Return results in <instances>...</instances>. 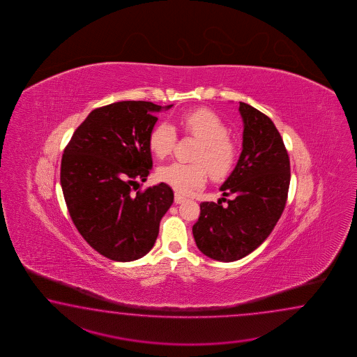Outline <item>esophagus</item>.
I'll use <instances>...</instances> for the list:
<instances>
[{"label": "esophagus", "instance_id": "obj_1", "mask_svg": "<svg viewBox=\"0 0 357 357\" xmlns=\"http://www.w3.org/2000/svg\"><path fill=\"white\" fill-rule=\"evenodd\" d=\"M183 202H186V197H182V195H180V194H177L176 192L175 194V203L176 204H182Z\"/></svg>", "mask_w": 357, "mask_h": 357}]
</instances>
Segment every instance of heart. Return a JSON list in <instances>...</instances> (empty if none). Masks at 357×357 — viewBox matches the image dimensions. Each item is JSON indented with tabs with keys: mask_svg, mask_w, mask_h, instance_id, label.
<instances>
[{
	"mask_svg": "<svg viewBox=\"0 0 357 357\" xmlns=\"http://www.w3.org/2000/svg\"><path fill=\"white\" fill-rule=\"evenodd\" d=\"M178 123L182 130L200 143L192 165L172 162L157 171L158 180L169 185L178 192H189L202 186L209 174L220 180L235 166V145L228 139V128L217 114L206 108H197L181 114ZM176 131L168 122L155 125L148 137V145L153 155L163 160L174 151ZM208 169L206 170V168Z\"/></svg>",
	"mask_w": 357,
	"mask_h": 357,
	"instance_id": "heart-1",
	"label": "heart"
}]
</instances>
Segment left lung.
<instances>
[{
	"instance_id": "obj_1",
	"label": "left lung",
	"mask_w": 357,
	"mask_h": 357,
	"mask_svg": "<svg viewBox=\"0 0 357 357\" xmlns=\"http://www.w3.org/2000/svg\"><path fill=\"white\" fill-rule=\"evenodd\" d=\"M243 151L220 190L218 203L200 204L192 226L197 249L218 261L245 258L264 243L281 218L289 194V160L273 121L257 108L238 102ZM222 201L228 204L222 206Z\"/></svg>"
}]
</instances>
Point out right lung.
I'll use <instances>...</instances> for the list:
<instances>
[{
	"label": "right lung",
	"mask_w": 357,
	"mask_h": 357,
	"mask_svg": "<svg viewBox=\"0 0 357 357\" xmlns=\"http://www.w3.org/2000/svg\"><path fill=\"white\" fill-rule=\"evenodd\" d=\"M174 105L122 100L88 114L61 160V188L70 217L94 250L132 261L152 250L174 191L160 182L144 192L153 167L148 137L155 114Z\"/></svg>",
	"instance_id": "obj_1"
}]
</instances>
